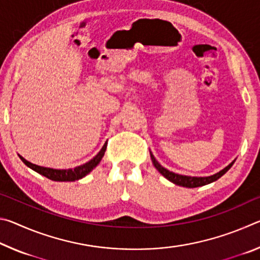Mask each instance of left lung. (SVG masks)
I'll use <instances>...</instances> for the list:
<instances>
[{"mask_svg":"<svg viewBox=\"0 0 260 260\" xmlns=\"http://www.w3.org/2000/svg\"><path fill=\"white\" fill-rule=\"evenodd\" d=\"M150 157H151L152 164L156 167V170L158 171V172H159L161 175H164V177L169 180V181L173 182L174 184H178V186L186 187V188L202 187V186H205V184H209L211 182L217 181L219 178H221L222 175L231 169L235 161V160H233L230 165H227L225 167V169H222L221 171H219L218 173H215L213 175H210V177H189V175H182V174L174 173V172H172V171H169L167 169H165V167H162L159 162L156 160V158L152 155L151 151H150Z\"/></svg>","mask_w":260,"mask_h":260,"instance_id":"obj_1","label":"left lung"}]
</instances>
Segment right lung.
Instances as JSON below:
<instances>
[{"label":"right lung","instance_id":"obj_1","mask_svg":"<svg viewBox=\"0 0 260 260\" xmlns=\"http://www.w3.org/2000/svg\"><path fill=\"white\" fill-rule=\"evenodd\" d=\"M107 144H108V141L104 143L102 149H101L98 155H96L93 159H90L89 161H87L80 166L74 167V169H68V170H58V169H50V167H45V166H39L28 160H26L23 156L20 155L18 156L26 166H28L29 169H32L33 171H35V172L43 175V177L52 180V181H61V182L76 181V180H80L83 177H86L87 174H89L91 171H93L95 167L100 164V161L102 160V158L104 156L105 150H107Z\"/></svg>","mask_w":260,"mask_h":260}]
</instances>
